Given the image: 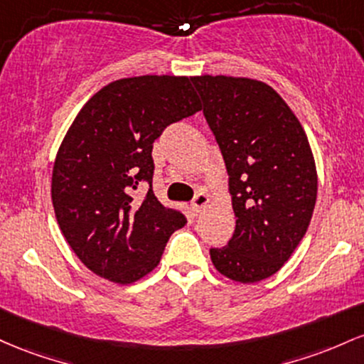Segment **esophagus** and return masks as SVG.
Instances as JSON below:
<instances>
[{
	"instance_id": "esophagus-1",
	"label": "esophagus",
	"mask_w": 364,
	"mask_h": 364,
	"mask_svg": "<svg viewBox=\"0 0 364 364\" xmlns=\"http://www.w3.org/2000/svg\"><path fill=\"white\" fill-rule=\"evenodd\" d=\"M208 203H210V198H208V194L206 193H198V194H196L194 201H193V208L199 213V211H203L204 208L208 206Z\"/></svg>"
}]
</instances>
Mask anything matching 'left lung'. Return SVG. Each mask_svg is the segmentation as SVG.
I'll list each match as a JSON object with an SVG mask.
<instances>
[{"label": "left lung", "instance_id": "obj_1", "mask_svg": "<svg viewBox=\"0 0 364 364\" xmlns=\"http://www.w3.org/2000/svg\"><path fill=\"white\" fill-rule=\"evenodd\" d=\"M228 173L235 232L211 247L222 275L240 284L272 277L311 222L318 193L303 125L270 85L225 75L191 77Z\"/></svg>", "mask_w": 364, "mask_h": 364}]
</instances>
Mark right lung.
Instances as JSON below:
<instances>
[{"label":"right lung","mask_w":364,"mask_h":364,"mask_svg":"<svg viewBox=\"0 0 364 364\" xmlns=\"http://www.w3.org/2000/svg\"><path fill=\"white\" fill-rule=\"evenodd\" d=\"M201 109L189 77L141 75L97 91L56 154L51 199L79 259L96 275L132 284L160 263L166 242L187 223L153 193V142L168 125ZM150 186L142 200L133 191Z\"/></svg>","instance_id":"add662e5"}]
</instances>
